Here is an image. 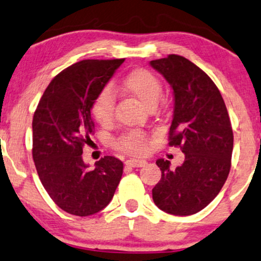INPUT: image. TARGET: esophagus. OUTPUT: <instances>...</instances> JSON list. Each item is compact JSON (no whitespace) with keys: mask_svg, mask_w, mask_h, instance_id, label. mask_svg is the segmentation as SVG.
I'll return each instance as SVG.
<instances>
[{"mask_svg":"<svg viewBox=\"0 0 261 261\" xmlns=\"http://www.w3.org/2000/svg\"><path fill=\"white\" fill-rule=\"evenodd\" d=\"M126 164L133 167H142L147 164V161L143 159H137V158H131V159H128L126 161Z\"/></svg>","mask_w":261,"mask_h":261,"instance_id":"34e87169","label":"esophagus"}]
</instances>
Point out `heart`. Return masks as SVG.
Here are the masks:
<instances>
[{
	"label": "heart",
	"mask_w": 261,
	"mask_h": 261,
	"mask_svg": "<svg viewBox=\"0 0 261 261\" xmlns=\"http://www.w3.org/2000/svg\"><path fill=\"white\" fill-rule=\"evenodd\" d=\"M121 89L148 108L156 106L163 92L159 78L146 68H136L128 72L121 82ZM114 110V92L110 87L103 88L95 97L92 103V114L98 123L107 125L113 120ZM117 146L127 153H143L148 148V137L141 131H130L118 140Z\"/></svg>",
	"instance_id": "1"
}]
</instances>
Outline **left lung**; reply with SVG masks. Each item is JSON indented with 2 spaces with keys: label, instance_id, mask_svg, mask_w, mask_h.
Here are the masks:
<instances>
[{
  "label": "left lung",
  "instance_id": "obj_1",
  "mask_svg": "<svg viewBox=\"0 0 261 261\" xmlns=\"http://www.w3.org/2000/svg\"><path fill=\"white\" fill-rule=\"evenodd\" d=\"M173 90L170 146L180 147L186 160L171 170L158 159L161 179L151 190L154 203L173 216L203 210L219 194L231 166L233 135L220 91L201 68L171 54L149 62Z\"/></svg>",
  "mask_w": 261,
  "mask_h": 261
}]
</instances>
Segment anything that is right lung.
<instances>
[{
    "label": "right lung",
    "mask_w": 261,
    "mask_h": 261,
    "mask_svg": "<svg viewBox=\"0 0 261 261\" xmlns=\"http://www.w3.org/2000/svg\"><path fill=\"white\" fill-rule=\"evenodd\" d=\"M124 59L83 60L61 71L49 83L32 120V156L51 200L65 212L88 217L103 210L123 174V163L105 156L89 170L83 161L95 124V97Z\"/></svg>",
    "instance_id": "1"
}]
</instances>
